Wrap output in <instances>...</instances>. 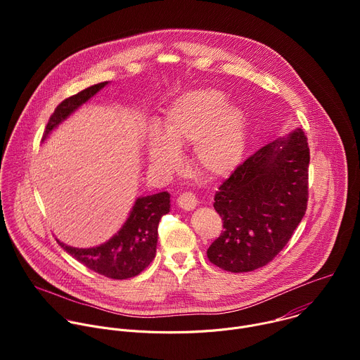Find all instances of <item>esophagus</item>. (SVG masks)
Listing matches in <instances>:
<instances>
[{
    "mask_svg": "<svg viewBox=\"0 0 360 360\" xmlns=\"http://www.w3.org/2000/svg\"><path fill=\"white\" fill-rule=\"evenodd\" d=\"M176 202L179 205V208H182L184 211H192V210H195V207L198 205V199L191 192H185V193L179 195Z\"/></svg>",
    "mask_w": 360,
    "mask_h": 360,
    "instance_id": "obj_1",
    "label": "esophagus"
}]
</instances>
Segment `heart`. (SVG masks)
I'll list each match as a JSON object with an SVG mask.
<instances>
[{"instance_id": "b5f03b06", "label": "heart", "mask_w": 360, "mask_h": 360, "mask_svg": "<svg viewBox=\"0 0 360 360\" xmlns=\"http://www.w3.org/2000/svg\"><path fill=\"white\" fill-rule=\"evenodd\" d=\"M218 89H193L176 96L164 111L161 129L149 128L145 152L152 168L172 172L181 165L179 149L193 146L195 165L210 178H225L242 162L248 145V117L226 104Z\"/></svg>"}]
</instances>
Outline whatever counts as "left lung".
Returning <instances> with one entry per match:
<instances>
[{
    "label": "left lung",
    "instance_id": "obj_1",
    "mask_svg": "<svg viewBox=\"0 0 360 360\" xmlns=\"http://www.w3.org/2000/svg\"><path fill=\"white\" fill-rule=\"evenodd\" d=\"M309 146L297 128L256 150L215 193L224 231L208 248L218 268L240 274L268 265L285 248L307 205Z\"/></svg>",
    "mask_w": 360,
    "mask_h": 360
}]
</instances>
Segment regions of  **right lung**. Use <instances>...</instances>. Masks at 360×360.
Instances as JSON below:
<instances>
[{"label": "right lung", "mask_w": 360, "mask_h": 360, "mask_svg": "<svg viewBox=\"0 0 360 360\" xmlns=\"http://www.w3.org/2000/svg\"><path fill=\"white\" fill-rule=\"evenodd\" d=\"M107 85L108 81L99 82L64 99L51 115L42 135V142L61 122ZM169 198L171 195L168 192L138 198L122 228L110 240L99 246L84 249L68 246L58 239L57 242L72 258L99 275L111 279L134 278L155 258L158 225L161 218L169 212Z\"/></svg>", "instance_id": "1"}]
</instances>
